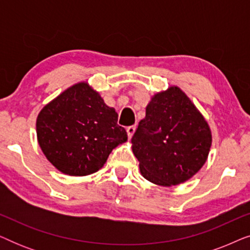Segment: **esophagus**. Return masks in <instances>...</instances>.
<instances>
[{"mask_svg":"<svg viewBox=\"0 0 250 250\" xmlns=\"http://www.w3.org/2000/svg\"><path fill=\"white\" fill-rule=\"evenodd\" d=\"M126 132H127V135H128V139H131L133 134H134L135 132V125H132V126H128L127 128H126Z\"/></svg>","mask_w":250,"mask_h":250,"instance_id":"esophagus-1","label":"esophagus"}]
</instances>
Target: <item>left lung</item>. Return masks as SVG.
<instances>
[{"instance_id": "1", "label": "left lung", "mask_w": 250, "mask_h": 250, "mask_svg": "<svg viewBox=\"0 0 250 250\" xmlns=\"http://www.w3.org/2000/svg\"><path fill=\"white\" fill-rule=\"evenodd\" d=\"M132 143L143 177L170 187L191 179L206 163L211 133L190 99L172 86L146 105Z\"/></svg>"}]
</instances>
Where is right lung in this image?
<instances>
[{"mask_svg": "<svg viewBox=\"0 0 250 250\" xmlns=\"http://www.w3.org/2000/svg\"><path fill=\"white\" fill-rule=\"evenodd\" d=\"M118 114L86 83L67 88L37 116L39 145L47 160L67 175L95 173L112 149L127 141Z\"/></svg>", "mask_w": 250, "mask_h": 250, "instance_id": "right-lung-1", "label": "right lung"}]
</instances>
